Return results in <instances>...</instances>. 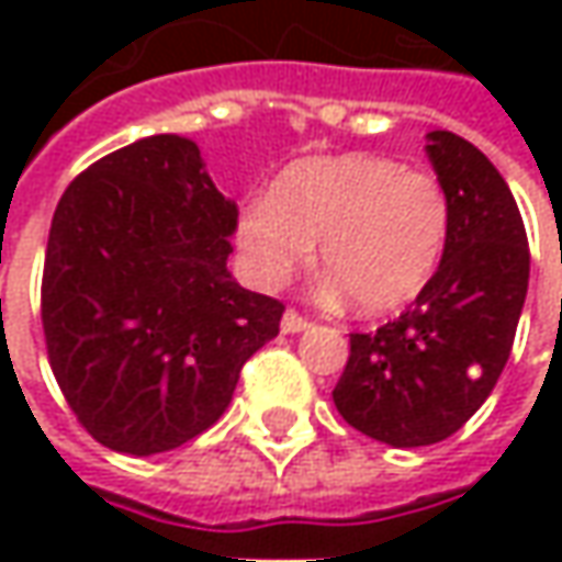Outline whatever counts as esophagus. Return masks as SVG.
<instances>
[{"mask_svg":"<svg viewBox=\"0 0 562 562\" xmlns=\"http://www.w3.org/2000/svg\"><path fill=\"white\" fill-rule=\"evenodd\" d=\"M306 328H310V318H303L296 310H288V313L281 315V331H284V335H300V331H306Z\"/></svg>","mask_w":562,"mask_h":562,"instance_id":"34e87169","label":"esophagus"}]
</instances>
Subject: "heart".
Returning <instances> with one entry per match:
<instances>
[{"instance_id": "obj_1", "label": "heart", "mask_w": 562, "mask_h": 562, "mask_svg": "<svg viewBox=\"0 0 562 562\" xmlns=\"http://www.w3.org/2000/svg\"><path fill=\"white\" fill-rule=\"evenodd\" d=\"M237 247L259 288H281L313 259L359 313L413 303L441 266L450 200L428 171L372 153L310 156L291 162L266 196L237 212Z\"/></svg>"}]
</instances>
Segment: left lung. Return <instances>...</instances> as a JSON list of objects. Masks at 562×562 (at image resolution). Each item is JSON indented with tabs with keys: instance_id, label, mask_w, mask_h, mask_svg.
I'll return each instance as SVG.
<instances>
[{
	"instance_id": "8db88e82",
	"label": "left lung",
	"mask_w": 562,
	"mask_h": 562,
	"mask_svg": "<svg viewBox=\"0 0 562 562\" xmlns=\"http://www.w3.org/2000/svg\"><path fill=\"white\" fill-rule=\"evenodd\" d=\"M425 153L450 200L441 266L406 313L375 335H350L335 406L357 431L391 447L450 438L494 391L529 291L519 205L487 156L450 131Z\"/></svg>"
}]
</instances>
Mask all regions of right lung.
I'll return each mask as SVG.
<instances>
[{
    "label": "right lung",
    "instance_id": "1",
    "mask_svg": "<svg viewBox=\"0 0 562 562\" xmlns=\"http://www.w3.org/2000/svg\"><path fill=\"white\" fill-rule=\"evenodd\" d=\"M237 205L200 146L156 134L77 175L43 266L53 375L102 447L153 457L222 419L284 306L227 271Z\"/></svg>",
    "mask_w": 562,
    "mask_h": 562
}]
</instances>
